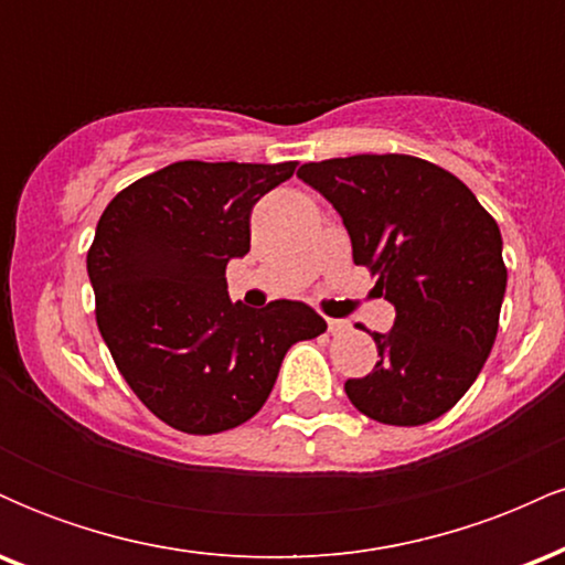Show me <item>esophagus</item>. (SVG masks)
Wrapping results in <instances>:
<instances>
[{
  "label": "esophagus",
  "instance_id": "esophagus-1",
  "mask_svg": "<svg viewBox=\"0 0 565 565\" xmlns=\"http://www.w3.org/2000/svg\"><path fill=\"white\" fill-rule=\"evenodd\" d=\"M327 327H329V334H342V332H348L350 323L340 321V319H327Z\"/></svg>",
  "mask_w": 565,
  "mask_h": 565
}]
</instances>
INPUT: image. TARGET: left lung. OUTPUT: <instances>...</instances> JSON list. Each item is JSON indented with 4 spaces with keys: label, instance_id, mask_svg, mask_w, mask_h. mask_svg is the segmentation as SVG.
<instances>
[{
    "label": "left lung",
    "instance_id": "1",
    "mask_svg": "<svg viewBox=\"0 0 565 565\" xmlns=\"http://www.w3.org/2000/svg\"><path fill=\"white\" fill-rule=\"evenodd\" d=\"M297 178L332 201L353 263L395 305L391 332H372L374 372L345 382L350 404L382 425L433 423L468 393L497 340L508 287L497 220L462 180L406 153L310 161Z\"/></svg>",
    "mask_w": 565,
    "mask_h": 565
}]
</instances>
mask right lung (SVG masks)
Instances as JSON below:
<instances>
[{
    "label": "right lung",
    "instance_id": "1",
    "mask_svg": "<svg viewBox=\"0 0 565 565\" xmlns=\"http://www.w3.org/2000/svg\"><path fill=\"white\" fill-rule=\"evenodd\" d=\"M295 170L174 161L116 193L97 220L87 252L97 329L127 385L174 430L244 425L287 350L327 332L305 302L249 310L225 287V265L249 252L252 206Z\"/></svg>",
    "mask_w": 565,
    "mask_h": 565
}]
</instances>
